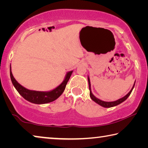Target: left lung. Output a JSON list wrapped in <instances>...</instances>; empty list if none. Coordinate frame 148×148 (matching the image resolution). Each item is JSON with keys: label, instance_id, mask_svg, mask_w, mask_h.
Segmentation results:
<instances>
[{"label": "left lung", "instance_id": "left-lung-1", "mask_svg": "<svg viewBox=\"0 0 148 148\" xmlns=\"http://www.w3.org/2000/svg\"><path fill=\"white\" fill-rule=\"evenodd\" d=\"M87 79H88V83H89V95H90V97H91V99L94 102H96L97 104H99L100 106H101L104 108H111V107H114V106H116L117 105H119V104L122 103L123 102H124L125 100H127V99L129 97V95H131V92L132 91V89H133L134 87V85H135V82H136V80H135L133 86H132V89H131V91H130L128 93H127L125 96H124L123 97H122V98L119 99L118 100H117V101H112V102H106V101H102V100L99 99L98 98H97L95 96V95L92 93V91H91V82H90V79H89V76H87Z\"/></svg>", "mask_w": 148, "mask_h": 148}]
</instances>
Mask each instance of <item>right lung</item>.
<instances>
[{
  "label": "right lung",
  "mask_w": 148,
  "mask_h": 148,
  "mask_svg": "<svg viewBox=\"0 0 148 148\" xmlns=\"http://www.w3.org/2000/svg\"><path fill=\"white\" fill-rule=\"evenodd\" d=\"M73 71L67 72L64 79L62 83L57 86L56 88L48 91H38L34 90H30L22 86L19 84L14 78L12 74L11 64L10 66V78L12 80V84L16 89L17 92L21 95L23 98L31 103L36 104H47L49 102L56 101L61 96L62 92L64 91L65 87L67 84V82L71 77Z\"/></svg>",
  "instance_id": "right-lung-1"
}]
</instances>
